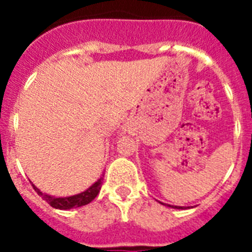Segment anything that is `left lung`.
Segmentation results:
<instances>
[{
    "label": "left lung",
    "instance_id": "1",
    "mask_svg": "<svg viewBox=\"0 0 252 252\" xmlns=\"http://www.w3.org/2000/svg\"><path fill=\"white\" fill-rule=\"evenodd\" d=\"M171 207V206H170ZM174 208H178V209H183L184 208V207H179V206H175L174 207Z\"/></svg>",
    "mask_w": 252,
    "mask_h": 252
}]
</instances>
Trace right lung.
Instances as JSON below:
<instances>
[{"label":"right lung","mask_w":252,"mask_h":252,"mask_svg":"<svg viewBox=\"0 0 252 252\" xmlns=\"http://www.w3.org/2000/svg\"><path fill=\"white\" fill-rule=\"evenodd\" d=\"M102 178L98 179L93 184L92 187L84 190V192L79 193L77 195H72V197H64V198H55V197H50V195L45 194V193H41L36 187L32 184L34 187L35 192L37 193L39 195H41L44 201L48 202L53 208H57V209H70V208H74V207H81V206H86V204L91 203V202L97 197V194L99 193L101 190V187H102Z\"/></svg>","instance_id":"right-lung-1"}]
</instances>
